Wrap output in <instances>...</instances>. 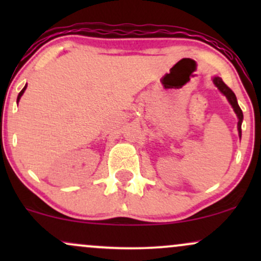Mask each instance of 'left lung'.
<instances>
[{"mask_svg": "<svg viewBox=\"0 0 261 261\" xmlns=\"http://www.w3.org/2000/svg\"><path fill=\"white\" fill-rule=\"evenodd\" d=\"M212 81H214L215 86L220 89V92L222 93L223 95H226V98L228 99L229 104L232 106L233 110H234V113L237 114V116H238V134H239V137H241L242 136V121H243V113H242V109L238 106V101H237L236 94L233 93V91L229 88V87L226 86V83H224L222 79H220V77H214V80Z\"/></svg>", "mask_w": 261, "mask_h": 261, "instance_id": "8db88e82", "label": "left lung"}]
</instances>
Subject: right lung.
<instances>
[{
  "label": "right lung",
  "mask_w": 261,
  "mask_h": 261,
  "mask_svg": "<svg viewBox=\"0 0 261 261\" xmlns=\"http://www.w3.org/2000/svg\"><path fill=\"white\" fill-rule=\"evenodd\" d=\"M25 88H27V85L24 86V88H23V89H22V91H20V92H19V94H18V98H17V103H18V101H19V99H20V97H22V95H23V93H24V91H25Z\"/></svg>",
  "instance_id": "1"
}]
</instances>
